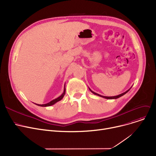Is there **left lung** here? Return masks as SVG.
I'll use <instances>...</instances> for the list:
<instances>
[{"mask_svg":"<svg viewBox=\"0 0 156 156\" xmlns=\"http://www.w3.org/2000/svg\"><path fill=\"white\" fill-rule=\"evenodd\" d=\"M90 89V88H89ZM130 90V88L129 89V90H128L127 91H126L125 92H124V93H122V94H119V95H116V96H113V97H106V96H102V95H99V94H97V93H95V92H93V91H92L90 89V90L94 94H95V95H98V96H99V97H103V98H105V99H118V98H119V97H121V96H122L123 95H125V94H126L129 90Z\"/></svg>","mask_w":156,"mask_h":156,"instance_id":"8db88e82","label":"left lung"}]
</instances>
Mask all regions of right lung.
Listing matches in <instances>:
<instances>
[{
	"label": "right lung",
	"instance_id": "add662e5",
	"mask_svg": "<svg viewBox=\"0 0 156 156\" xmlns=\"http://www.w3.org/2000/svg\"><path fill=\"white\" fill-rule=\"evenodd\" d=\"M65 93H66V88H65V86H64V89L63 93L62 94V95H61V96H59V97H57V99H55L51 101V102H49L47 103V104H35L37 105H39V106H42V107H47V106H51V105H54V104H55L56 102L60 101L62 99V98L64 97V95H65Z\"/></svg>",
	"mask_w": 156,
	"mask_h": 156
}]
</instances>
